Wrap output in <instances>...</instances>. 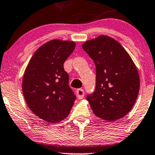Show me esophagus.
<instances>
[{"label": "esophagus", "instance_id": "esophagus-1", "mask_svg": "<svg viewBox=\"0 0 155 155\" xmlns=\"http://www.w3.org/2000/svg\"><path fill=\"white\" fill-rule=\"evenodd\" d=\"M76 94H77V97L79 99H82L84 97V92L82 89H78L76 91Z\"/></svg>", "mask_w": 155, "mask_h": 155}]
</instances>
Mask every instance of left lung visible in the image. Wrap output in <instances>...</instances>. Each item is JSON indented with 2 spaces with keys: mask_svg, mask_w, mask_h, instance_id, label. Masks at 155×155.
<instances>
[{
  "mask_svg": "<svg viewBox=\"0 0 155 155\" xmlns=\"http://www.w3.org/2000/svg\"><path fill=\"white\" fill-rule=\"evenodd\" d=\"M96 66V88L87 96L93 113L114 121L128 114L136 101L140 77L126 49L113 38L100 35L82 45Z\"/></svg>",
  "mask_w": 155,
  "mask_h": 155,
  "instance_id": "8db88e82",
  "label": "left lung"
}]
</instances>
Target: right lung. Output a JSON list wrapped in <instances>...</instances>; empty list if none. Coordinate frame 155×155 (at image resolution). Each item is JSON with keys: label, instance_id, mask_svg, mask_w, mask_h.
Returning a JSON list of instances; mask_svg holds the SVG:
<instances>
[{"label": "right lung", "instance_id": "1", "mask_svg": "<svg viewBox=\"0 0 155 155\" xmlns=\"http://www.w3.org/2000/svg\"><path fill=\"white\" fill-rule=\"evenodd\" d=\"M75 46L73 41L60 39L44 44L34 54L23 75L22 88L27 106L50 124L66 118L76 99L63 68Z\"/></svg>", "mask_w": 155, "mask_h": 155}]
</instances>
